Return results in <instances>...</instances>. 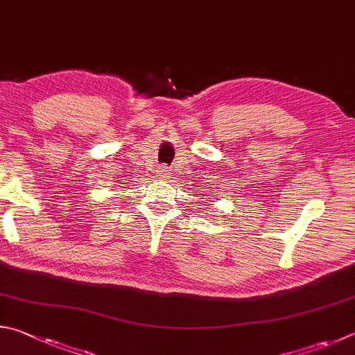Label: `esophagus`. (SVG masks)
Listing matches in <instances>:
<instances>
[{
  "instance_id": "1",
  "label": "esophagus",
  "mask_w": 355,
  "mask_h": 355,
  "mask_svg": "<svg viewBox=\"0 0 355 355\" xmlns=\"http://www.w3.org/2000/svg\"><path fill=\"white\" fill-rule=\"evenodd\" d=\"M159 173H161V177H167V175H169V171H167L166 166H163V167H161Z\"/></svg>"
}]
</instances>
